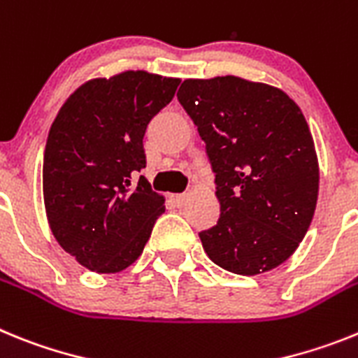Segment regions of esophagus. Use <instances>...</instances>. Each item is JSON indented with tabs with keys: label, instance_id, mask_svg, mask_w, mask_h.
Masks as SVG:
<instances>
[{
	"label": "esophagus",
	"instance_id": "34e87169",
	"mask_svg": "<svg viewBox=\"0 0 358 358\" xmlns=\"http://www.w3.org/2000/svg\"><path fill=\"white\" fill-rule=\"evenodd\" d=\"M187 194H171V201L176 205V207H183L185 201H187Z\"/></svg>",
	"mask_w": 358,
	"mask_h": 358
}]
</instances>
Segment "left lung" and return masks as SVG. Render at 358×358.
Masks as SVG:
<instances>
[{
	"mask_svg": "<svg viewBox=\"0 0 358 358\" xmlns=\"http://www.w3.org/2000/svg\"><path fill=\"white\" fill-rule=\"evenodd\" d=\"M178 101L198 127L222 214L200 232L217 266L256 275L288 259L315 213L312 133L287 93L234 76L187 79Z\"/></svg>",
	"mask_w": 358,
	"mask_h": 358,
	"instance_id": "left-lung-1",
	"label": "left lung"
}]
</instances>
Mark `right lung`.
Wrapping results in <instances>:
<instances>
[{
	"instance_id": "right-lung-1",
	"label": "right lung",
	"mask_w": 358,
	"mask_h": 358,
	"mask_svg": "<svg viewBox=\"0 0 358 358\" xmlns=\"http://www.w3.org/2000/svg\"><path fill=\"white\" fill-rule=\"evenodd\" d=\"M180 79L124 71L73 92L50 127L43 194L50 229L77 263L115 273L135 263L164 213L144 176V135Z\"/></svg>"
}]
</instances>
